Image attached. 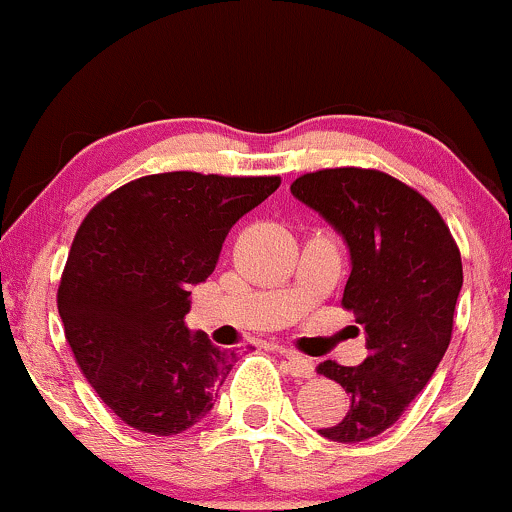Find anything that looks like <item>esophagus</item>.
Segmentation results:
<instances>
[{"mask_svg":"<svg viewBox=\"0 0 512 512\" xmlns=\"http://www.w3.org/2000/svg\"><path fill=\"white\" fill-rule=\"evenodd\" d=\"M285 370L290 372L292 377H300V380H309L314 375V363L312 360L302 358V355L285 353Z\"/></svg>","mask_w":512,"mask_h":512,"instance_id":"1","label":"esophagus"}]
</instances>
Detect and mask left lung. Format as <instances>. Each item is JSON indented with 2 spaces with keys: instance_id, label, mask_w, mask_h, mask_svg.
Returning a JSON list of instances; mask_svg holds the SVG:
<instances>
[{
  "instance_id": "left-lung-1",
  "label": "left lung",
  "mask_w": 512,
  "mask_h": 512,
  "mask_svg": "<svg viewBox=\"0 0 512 512\" xmlns=\"http://www.w3.org/2000/svg\"><path fill=\"white\" fill-rule=\"evenodd\" d=\"M290 191L346 239L353 268L341 307L367 333L360 365H317L350 399L343 421L319 433L333 442L370 440L399 421L450 346L459 246L428 198L380 169L309 171Z\"/></svg>"
}]
</instances>
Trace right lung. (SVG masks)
I'll return each instance as SVG.
<instances>
[{
    "label": "right lung",
    "instance_id": "obj_1",
    "mask_svg": "<svg viewBox=\"0 0 512 512\" xmlns=\"http://www.w3.org/2000/svg\"><path fill=\"white\" fill-rule=\"evenodd\" d=\"M278 186L280 176L152 174L108 193L79 225L57 312L82 375L130 428L176 435L212 409L237 355L191 336V285Z\"/></svg>",
    "mask_w": 512,
    "mask_h": 512
}]
</instances>
